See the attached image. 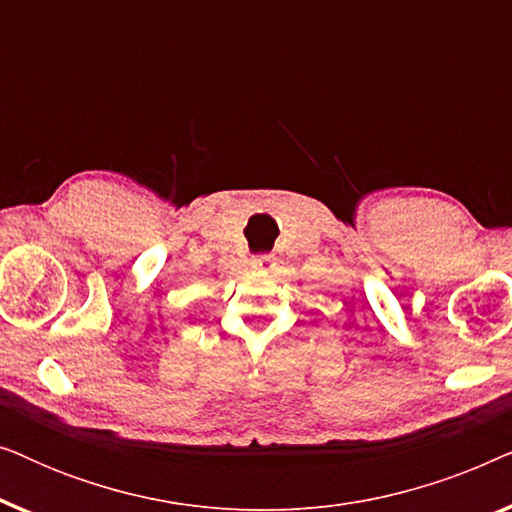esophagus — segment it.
<instances>
[{
    "label": "esophagus",
    "instance_id": "34e87169",
    "mask_svg": "<svg viewBox=\"0 0 512 512\" xmlns=\"http://www.w3.org/2000/svg\"><path fill=\"white\" fill-rule=\"evenodd\" d=\"M249 265L258 272H268V270L275 268V256H272V254H256V256H251Z\"/></svg>",
    "mask_w": 512,
    "mask_h": 512
}]
</instances>
